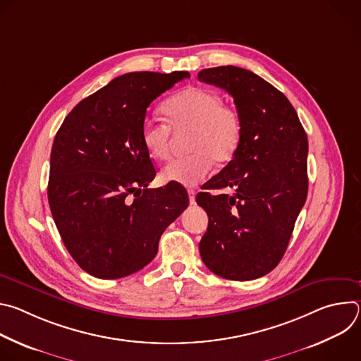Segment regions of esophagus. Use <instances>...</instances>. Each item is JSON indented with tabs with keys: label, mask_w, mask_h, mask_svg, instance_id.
<instances>
[{
	"label": "esophagus",
	"mask_w": 361,
	"mask_h": 361,
	"mask_svg": "<svg viewBox=\"0 0 361 361\" xmlns=\"http://www.w3.org/2000/svg\"><path fill=\"white\" fill-rule=\"evenodd\" d=\"M188 198H190V204L195 202V191L194 190H188Z\"/></svg>",
	"instance_id": "obj_1"
}]
</instances>
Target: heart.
I'll list each match as a JSON object with an SVG mask.
<instances>
[{"label": "heart", "instance_id": "obj_1", "mask_svg": "<svg viewBox=\"0 0 361 361\" xmlns=\"http://www.w3.org/2000/svg\"><path fill=\"white\" fill-rule=\"evenodd\" d=\"M163 111L169 124L145 120L141 128V141L154 160H164L170 151L171 129L188 130L187 156L170 160L161 170V180L185 187L200 183L213 167L224 164L237 152L243 126L238 111L227 104L219 92L191 87L169 98Z\"/></svg>", "mask_w": 361, "mask_h": 361}]
</instances>
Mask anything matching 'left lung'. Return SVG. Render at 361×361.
I'll return each mask as SVG.
<instances>
[{
	"mask_svg": "<svg viewBox=\"0 0 361 361\" xmlns=\"http://www.w3.org/2000/svg\"><path fill=\"white\" fill-rule=\"evenodd\" d=\"M198 80L234 98L243 126L233 160L204 184L233 194H197L209 214L201 259L223 279H259L283 259L305 202L307 135L287 97L257 74L223 66L201 70Z\"/></svg>",
	"mask_w": 361,
	"mask_h": 361,
	"instance_id": "8db88e82",
	"label": "left lung"
}]
</instances>
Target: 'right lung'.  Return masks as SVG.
Listing matches in <instances>:
<instances>
[{"mask_svg": "<svg viewBox=\"0 0 361 361\" xmlns=\"http://www.w3.org/2000/svg\"><path fill=\"white\" fill-rule=\"evenodd\" d=\"M187 71L128 73L80 101L49 159L48 202L75 263L97 279L145 267L164 230L187 209L183 185L148 188L156 177L141 141L147 107Z\"/></svg>", "mask_w": 361, "mask_h": 361, "instance_id": "right-lung-1", "label": "right lung"}]
</instances>
